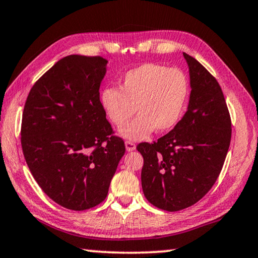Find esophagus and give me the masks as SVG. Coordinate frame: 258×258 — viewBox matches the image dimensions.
<instances>
[{
    "label": "esophagus",
    "mask_w": 258,
    "mask_h": 258,
    "mask_svg": "<svg viewBox=\"0 0 258 258\" xmlns=\"http://www.w3.org/2000/svg\"><path fill=\"white\" fill-rule=\"evenodd\" d=\"M125 148L128 151H134L136 149V144L133 141H125Z\"/></svg>",
    "instance_id": "34e87169"
}]
</instances>
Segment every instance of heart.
I'll list each match as a JSON object with an SVG mask.
<instances>
[{"label":"heart","mask_w":258,"mask_h":258,"mask_svg":"<svg viewBox=\"0 0 258 258\" xmlns=\"http://www.w3.org/2000/svg\"><path fill=\"white\" fill-rule=\"evenodd\" d=\"M186 98L187 81L180 70L148 62L123 76L120 91L104 89L101 103L117 128L124 126L137 111L140 115L122 134L132 140H141L154 129L158 133L172 129L180 120Z\"/></svg>","instance_id":"1"}]
</instances>
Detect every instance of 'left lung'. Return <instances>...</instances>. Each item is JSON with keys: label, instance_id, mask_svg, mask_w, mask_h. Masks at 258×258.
<instances>
[{"label": "left lung", "instance_id": "8db88e82", "mask_svg": "<svg viewBox=\"0 0 258 258\" xmlns=\"http://www.w3.org/2000/svg\"><path fill=\"white\" fill-rule=\"evenodd\" d=\"M191 95L184 116L154 143H140L142 188L150 204L177 212L192 206L213 187L231 138V120L222 89L197 59L184 53Z\"/></svg>", "mask_w": 258, "mask_h": 258}]
</instances>
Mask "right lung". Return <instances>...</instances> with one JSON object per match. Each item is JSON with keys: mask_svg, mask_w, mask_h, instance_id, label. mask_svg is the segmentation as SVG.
Returning a JSON list of instances; mask_svg holds the SVG:
<instances>
[{"mask_svg": "<svg viewBox=\"0 0 258 258\" xmlns=\"http://www.w3.org/2000/svg\"><path fill=\"white\" fill-rule=\"evenodd\" d=\"M106 65L100 55H67L36 81L24 104V158L44 193L67 210L101 204L125 152L100 101Z\"/></svg>", "mask_w": 258, "mask_h": 258, "instance_id": "add662e5", "label": "right lung"}]
</instances>
